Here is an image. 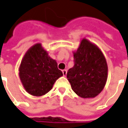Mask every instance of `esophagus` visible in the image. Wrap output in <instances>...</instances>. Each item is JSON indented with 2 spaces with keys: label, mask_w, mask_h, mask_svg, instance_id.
I'll list each match as a JSON object with an SVG mask.
<instances>
[{
  "label": "esophagus",
  "mask_w": 128,
  "mask_h": 128,
  "mask_svg": "<svg viewBox=\"0 0 128 128\" xmlns=\"http://www.w3.org/2000/svg\"><path fill=\"white\" fill-rule=\"evenodd\" d=\"M63 74L64 76H65L66 75H67V70H63Z\"/></svg>",
  "instance_id": "esophagus-1"
}]
</instances>
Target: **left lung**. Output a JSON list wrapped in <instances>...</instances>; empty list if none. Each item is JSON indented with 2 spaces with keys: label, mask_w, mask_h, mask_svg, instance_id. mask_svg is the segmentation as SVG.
<instances>
[{
  "label": "left lung",
  "mask_w": 128,
  "mask_h": 128,
  "mask_svg": "<svg viewBox=\"0 0 128 128\" xmlns=\"http://www.w3.org/2000/svg\"><path fill=\"white\" fill-rule=\"evenodd\" d=\"M74 58V65L67 74L72 90L84 98L96 96L107 79L108 68L102 52L96 45L83 39Z\"/></svg>",
  "instance_id": "obj_1"
}]
</instances>
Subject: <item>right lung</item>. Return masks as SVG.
<instances>
[{"mask_svg": "<svg viewBox=\"0 0 128 128\" xmlns=\"http://www.w3.org/2000/svg\"><path fill=\"white\" fill-rule=\"evenodd\" d=\"M19 71L25 90L36 96L49 92L55 81L63 76L56 60L48 56L40 44L34 45L27 51Z\"/></svg>", "mask_w": 128, "mask_h": 128, "instance_id": "obj_1", "label": "right lung"}]
</instances>
